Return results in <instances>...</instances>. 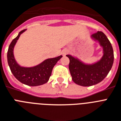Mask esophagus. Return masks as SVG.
<instances>
[{
    "instance_id": "esophagus-1",
    "label": "esophagus",
    "mask_w": 121,
    "mask_h": 121,
    "mask_svg": "<svg viewBox=\"0 0 121 121\" xmlns=\"http://www.w3.org/2000/svg\"><path fill=\"white\" fill-rule=\"evenodd\" d=\"M68 50L67 49H64V50H63L62 52V55H64V56H65V55H66L68 53Z\"/></svg>"
}]
</instances>
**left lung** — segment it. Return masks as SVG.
Segmentation results:
<instances>
[{
  "label": "left lung",
  "mask_w": 121,
  "mask_h": 121,
  "mask_svg": "<svg viewBox=\"0 0 121 121\" xmlns=\"http://www.w3.org/2000/svg\"><path fill=\"white\" fill-rule=\"evenodd\" d=\"M91 37L98 41L103 49V56L99 61L93 64H85L70 55H66L70 60L69 69L72 80L83 86H90L101 82L107 76L114 62L112 47L106 36L102 31H98Z\"/></svg>",
  "instance_id": "obj_1"
}]
</instances>
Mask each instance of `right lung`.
Here are the masks:
<instances>
[{"instance_id": "right-lung-1", "label": "right lung", "mask_w": 121, "mask_h": 121, "mask_svg": "<svg viewBox=\"0 0 121 121\" xmlns=\"http://www.w3.org/2000/svg\"><path fill=\"white\" fill-rule=\"evenodd\" d=\"M25 31L26 29L21 31L9 46L7 52L8 64L13 75L21 83L32 86L41 85L48 82L54 66L62 56L48 59L38 65L32 67L20 66L15 59L13 48L21 34Z\"/></svg>"}]
</instances>
